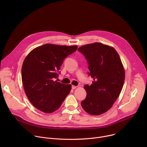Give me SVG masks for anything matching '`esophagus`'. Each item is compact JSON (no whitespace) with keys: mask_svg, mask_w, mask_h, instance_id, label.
Wrapping results in <instances>:
<instances>
[{"mask_svg":"<svg viewBox=\"0 0 147 147\" xmlns=\"http://www.w3.org/2000/svg\"><path fill=\"white\" fill-rule=\"evenodd\" d=\"M76 88H77V87L75 86H71V88H72L73 90H75Z\"/></svg>","mask_w":147,"mask_h":147,"instance_id":"obj_1","label":"esophagus"}]
</instances>
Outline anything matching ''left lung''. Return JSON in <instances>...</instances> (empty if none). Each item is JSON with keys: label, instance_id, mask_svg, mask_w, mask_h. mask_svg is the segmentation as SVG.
Segmentation results:
<instances>
[{"label": "left lung", "instance_id": "8db88e82", "mask_svg": "<svg viewBox=\"0 0 147 147\" xmlns=\"http://www.w3.org/2000/svg\"><path fill=\"white\" fill-rule=\"evenodd\" d=\"M88 65V75L93 78L91 86L85 85L86 99L81 103L83 109L92 115H99L111 109L124 84L125 73L117 51L99 42L78 49Z\"/></svg>", "mask_w": 147, "mask_h": 147}]
</instances>
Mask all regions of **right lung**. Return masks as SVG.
Masks as SVG:
<instances>
[{
  "mask_svg": "<svg viewBox=\"0 0 147 147\" xmlns=\"http://www.w3.org/2000/svg\"><path fill=\"white\" fill-rule=\"evenodd\" d=\"M77 46L47 44L33 49L22 69L25 92L33 105L47 113L58 109L71 89V84L55 81L64 59L76 51Z\"/></svg>",
  "mask_w": 147,
  "mask_h": 147,
  "instance_id": "add662e5",
  "label": "right lung"
}]
</instances>
